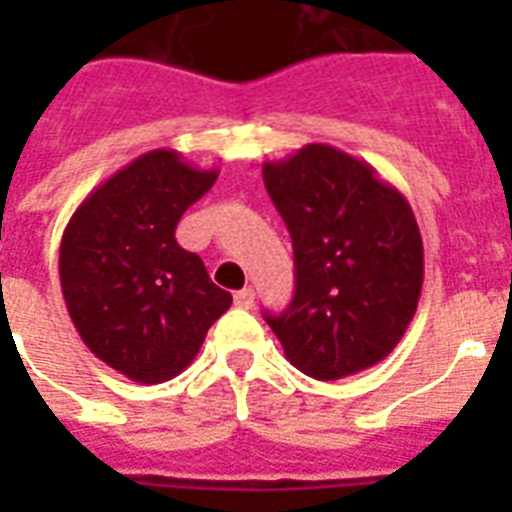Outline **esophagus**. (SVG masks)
Masks as SVG:
<instances>
[{
  "instance_id": "34e87169",
  "label": "esophagus",
  "mask_w": 512,
  "mask_h": 512,
  "mask_svg": "<svg viewBox=\"0 0 512 512\" xmlns=\"http://www.w3.org/2000/svg\"><path fill=\"white\" fill-rule=\"evenodd\" d=\"M233 303L239 305V308H252V305H255V289H239V292L233 295Z\"/></svg>"
}]
</instances>
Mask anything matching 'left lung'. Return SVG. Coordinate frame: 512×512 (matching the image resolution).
I'll use <instances>...</instances> for the list:
<instances>
[{
    "label": "left lung",
    "mask_w": 512,
    "mask_h": 512,
    "mask_svg": "<svg viewBox=\"0 0 512 512\" xmlns=\"http://www.w3.org/2000/svg\"><path fill=\"white\" fill-rule=\"evenodd\" d=\"M295 249V297L265 313L300 372L342 380L380 364L420 303L422 236L404 193L327 143L263 164Z\"/></svg>",
    "instance_id": "obj_1"
}]
</instances>
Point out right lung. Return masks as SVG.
I'll list each match as a JSON object with an SVG mask.
<instances>
[{"label": "right lung", "mask_w": 512, "mask_h": 512, "mask_svg": "<svg viewBox=\"0 0 512 512\" xmlns=\"http://www.w3.org/2000/svg\"><path fill=\"white\" fill-rule=\"evenodd\" d=\"M156 148L100 183L60 241V287L76 332L95 356L143 385L172 380L199 353L233 297L212 284L199 255L175 241L177 220L212 188Z\"/></svg>", "instance_id": "right-lung-1"}]
</instances>
